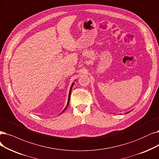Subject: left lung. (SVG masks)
Instances as JSON below:
<instances>
[{"mask_svg":"<svg viewBox=\"0 0 159 159\" xmlns=\"http://www.w3.org/2000/svg\"><path fill=\"white\" fill-rule=\"evenodd\" d=\"M128 113H129V112H128Z\"/></svg>","mask_w":159,"mask_h":159,"instance_id":"8db88e82","label":"left lung"}]
</instances>
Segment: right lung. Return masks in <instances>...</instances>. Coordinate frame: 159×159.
I'll list each match as a JSON object with an SVG mask.
<instances>
[{
	"instance_id": "obj_1",
	"label": "right lung",
	"mask_w": 159,
	"mask_h": 159,
	"mask_svg": "<svg viewBox=\"0 0 159 159\" xmlns=\"http://www.w3.org/2000/svg\"><path fill=\"white\" fill-rule=\"evenodd\" d=\"M73 84H74V83L72 84V85H71V86H70V90H69V98H68V102H67V106L66 107V108H65L64 109V110L62 111V112L61 113H63V111H65V110H66V109H67V107H68V105H69V101H70V92H71V90H72V87H73Z\"/></svg>"
}]
</instances>
